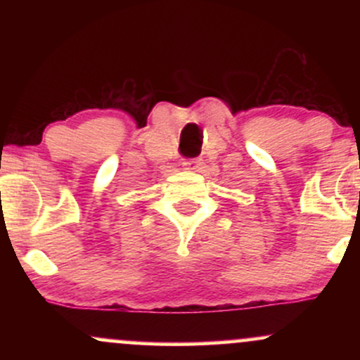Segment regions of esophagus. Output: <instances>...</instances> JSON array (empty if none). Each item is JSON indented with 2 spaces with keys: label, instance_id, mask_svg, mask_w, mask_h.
I'll use <instances>...</instances> for the list:
<instances>
[{
  "label": "esophagus",
  "instance_id": "esophagus-1",
  "mask_svg": "<svg viewBox=\"0 0 360 360\" xmlns=\"http://www.w3.org/2000/svg\"><path fill=\"white\" fill-rule=\"evenodd\" d=\"M183 167L198 171V169H200V160H198V159H184L183 160Z\"/></svg>",
  "mask_w": 360,
  "mask_h": 360
}]
</instances>
